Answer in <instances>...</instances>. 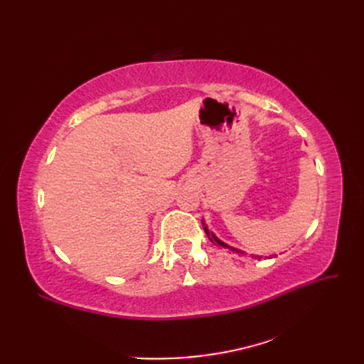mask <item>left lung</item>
<instances>
[{
    "label": "left lung",
    "instance_id": "left-lung-1",
    "mask_svg": "<svg viewBox=\"0 0 364 364\" xmlns=\"http://www.w3.org/2000/svg\"><path fill=\"white\" fill-rule=\"evenodd\" d=\"M202 223H203V228H205V233H206V236H208V237H210V241H211V242H214V244H219V245H222V247H228V245H227V244H223V242H222V241H219V239H218V237H215V236H214V235H213V233H211V231H210V230H208V228H206V225H205V222H203V220H202ZM230 249H231V247H230ZM233 250H236V249H233ZM236 252H239V250H236Z\"/></svg>",
    "mask_w": 364,
    "mask_h": 364
}]
</instances>
